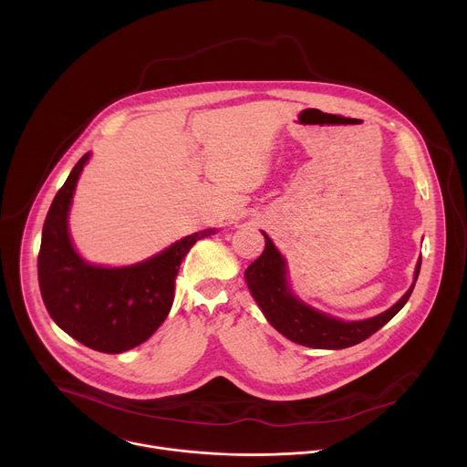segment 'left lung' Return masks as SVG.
Segmentation results:
<instances>
[{"mask_svg": "<svg viewBox=\"0 0 467 467\" xmlns=\"http://www.w3.org/2000/svg\"><path fill=\"white\" fill-rule=\"evenodd\" d=\"M262 234L265 238V249L253 264H249V268L245 270V283L254 301L262 308L264 316L268 317V321L281 332V335L306 348L344 349L357 346L369 338L371 335H375L379 328H382L405 306L416 286L421 268L420 258L416 265L414 285L389 310L364 321H342L337 317L325 316L306 306L297 297H294L286 285L285 258L275 249L268 234Z\"/></svg>", "mask_w": 467, "mask_h": 467, "instance_id": "8db88e82", "label": "left lung"}]
</instances>
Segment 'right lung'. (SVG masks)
I'll use <instances>...</instances> for the list:
<instances>
[{"instance_id":"add662e5","label":"right lung","mask_w":467,"mask_h":467,"mask_svg":"<svg viewBox=\"0 0 467 467\" xmlns=\"http://www.w3.org/2000/svg\"><path fill=\"white\" fill-rule=\"evenodd\" d=\"M88 161L79 159L47 211L38 253V285L53 321L83 346L118 355L146 342L166 319L179 265L211 231L190 234L157 256L129 268L90 265L68 234L72 195Z\"/></svg>"}]
</instances>
